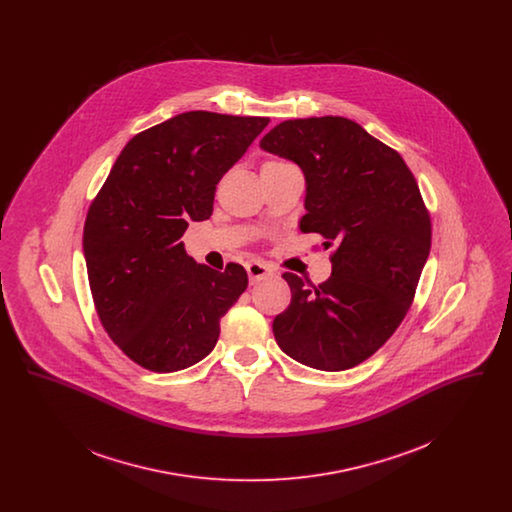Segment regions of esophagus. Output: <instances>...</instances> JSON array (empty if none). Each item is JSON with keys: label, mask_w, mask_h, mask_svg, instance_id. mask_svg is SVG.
Wrapping results in <instances>:
<instances>
[{"label": "esophagus", "mask_w": 512, "mask_h": 512, "mask_svg": "<svg viewBox=\"0 0 512 512\" xmlns=\"http://www.w3.org/2000/svg\"><path fill=\"white\" fill-rule=\"evenodd\" d=\"M245 268H247V274H249V282H251V284H257V282H261V280L272 276V270H270L265 263H261V261H251Z\"/></svg>", "instance_id": "obj_1"}]
</instances>
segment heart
<instances>
[{
  "label": "heart",
  "mask_w": 512,
  "mask_h": 512,
  "mask_svg": "<svg viewBox=\"0 0 512 512\" xmlns=\"http://www.w3.org/2000/svg\"><path fill=\"white\" fill-rule=\"evenodd\" d=\"M288 163H284V161H278V159H270V161H265V165H263V169H276V167H286Z\"/></svg>",
  "instance_id": "obj_1"
}]
</instances>
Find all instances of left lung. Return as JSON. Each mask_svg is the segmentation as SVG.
<instances>
[{"label":"left lung","instance_id":"left-lung-1","mask_svg":"<svg viewBox=\"0 0 512 512\" xmlns=\"http://www.w3.org/2000/svg\"><path fill=\"white\" fill-rule=\"evenodd\" d=\"M268 153L305 174L301 232L334 247L332 276L309 288L293 272L290 307L274 318L280 349L301 365L338 372L374 355L407 315L432 245V222L403 157L343 117L276 124Z\"/></svg>","mask_w":512,"mask_h":512}]
</instances>
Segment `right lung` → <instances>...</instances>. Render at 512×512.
Segmentation results:
<instances>
[{"label":"right lung","mask_w":512,"mask_h":512,"mask_svg":"<svg viewBox=\"0 0 512 512\" xmlns=\"http://www.w3.org/2000/svg\"><path fill=\"white\" fill-rule=\"evenodd\" d=\"M267 117L188 111L136 134L88 209L84 257L99 320L136 365L176 372L217 345L220 318L247 288L242 265H197L180 242L213 213L222 174Z\"/></svg>","instance_id":"obj_1"}]
</instances>
